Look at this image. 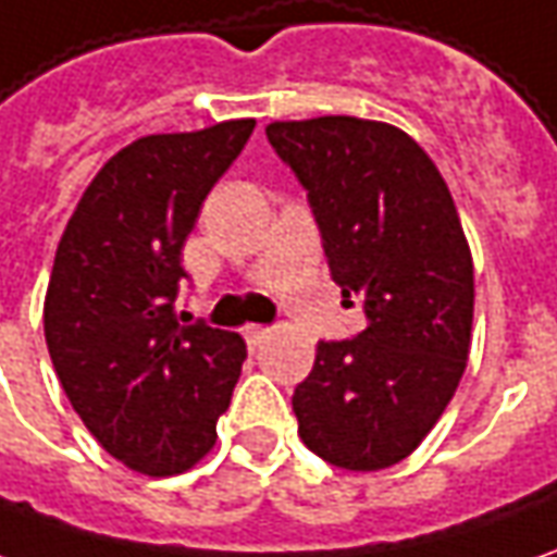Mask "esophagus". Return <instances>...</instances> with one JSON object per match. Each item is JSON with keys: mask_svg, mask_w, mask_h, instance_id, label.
Instances as JSON below:
<instances>
[{"mask_svg": "<svg viewBox=\"0 0 557 557\" xmlns=\"http://www.w3.org/2000/svg\"><path fill=\"white\" fill-rule=\"evenodd\" d=\"M268 338H271V329H264V326H249L247 329V344H249V347H262Z\"/></svg>", "mask_w": 557, "mask_h": 557, "instance_id": "1", "label": "esophagus"}]
</instances>
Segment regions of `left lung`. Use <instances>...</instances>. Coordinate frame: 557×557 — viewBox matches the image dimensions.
Returning <instances> with one entry per match:
<instances>
[{
    "label": "left lung",
    "instance_id": "obj_1",
    "mask_svg": "<svg viewBox=\"0 0 557 557\" xmlns=\"http://www.w3.org/2000/svg\"><path fill=\"white\" fill-rule=\"evenodd\" d=\"M280 161L308 191L332 280L362 329L320 342L295 387L298 436L326 463H399L436 426L467 369L472 256L430 154L393 124L274 121Z\"/></svg>",
    "mask_w": 557,
    "mask_h": 557
}]
</instances>
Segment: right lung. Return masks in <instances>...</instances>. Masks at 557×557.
Segmentation results:
<instances>
[{
    "mask_svg": "<svg viewBox=\"0 0 557 557\" xmlns=\"http://www.w3.org/2000/svg\"><path fill=\"white\" fill-rule=\"evenodd\" d=\"M256 121L143 136L112 154L60 237L45 295V342L94 438L143 475H176L213 448L247 344L183 326L173 301L200 203Z\"/></svg>",
    "mask_w": 557,
    "mask_h": 557,
    "instance_id": "right-lung-1",
    "label": "right lung"
}]
</instances>
